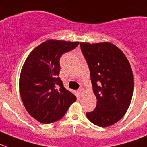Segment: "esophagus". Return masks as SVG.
<instances>
[{
    "label": "esophagus",
    "instance_id": "34e87169",
    "mask_svg": "<svg viewBox=\"0 0 147 147\" xmlns=\"http://www.w3.org/2000/svg\"><path fill=\"white\" fill-rule=\"evenodd\" d=\"M78 92H79L80 94H83L84 92V88H79L78 90Z\"/></svg>",
    "mask_w": 147,
    "mask_h": 147
}]
</instances>
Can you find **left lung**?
<instances>
[{"mask_svg": "<svg viewBox=\"0 0 147 147\" xmlns=\"http://www.w3.org/2000/svg\"><path fill=\"white\" fill-rule=\"evenodd\" d=\"M81 51L90 71L96 107L86 113L91 123L107 127L126 113L132 98L134 80L130 63L119 48L110 42H81Z\"/></svg>", "mask_w": 147, "mask_h": 147, "instance_id": "8db88e82", "label": "left lung"}]
</instances>
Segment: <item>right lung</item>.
<instances>
[{
  "instance_id": "1",
  "label": "right lung",
  "mask_w": 147,
  "mask_h": 147,
  "mask_svg": "<svg viewBox=\"0 0 147 147\" xmlns=\"http://www.w3.org/2000/svg\"><path fill=\"white\" fill-rule=\"evenodd\" d=\"M78 44L47 40L26 59L21 71L19 90L26 110L37 121L49 124L61 119L77 99L63 87L59 74L61 56Z\"/></svg>"
}]
</instances>
